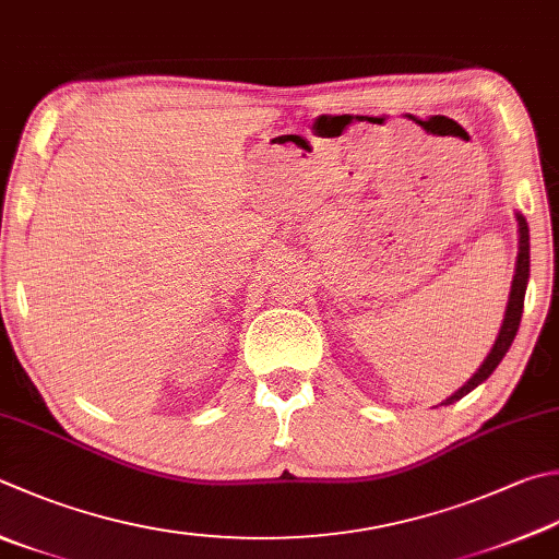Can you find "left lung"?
<instances>
[{"label":"left lung","instance_id":"left-lung-1","mask_svg":"<svg viewBox=\"0 0 559 559\" xmlns=\"http://www.w3.org/2000/svg\"><path fill=\"white\" fill-rule=\"evenodd\" d=\"M515 218H519V260H515V277H513V284H511V297H509L507 316H503V325L499 331V338H497V343H493L491 353L487 355V360H484L479 370L475 372V377H472L465 386H460L450 399H445V404L460 402L462 396L469 394L472 389L479 386L484 379H487L493 370H497V365L503 360V355L509 353L515 333H519L525 287H528V275H531V236H528V224H525V218L521 214H515Z\"/></svg>","mask_w":559,"mask_h":559}]
</instances>
